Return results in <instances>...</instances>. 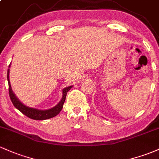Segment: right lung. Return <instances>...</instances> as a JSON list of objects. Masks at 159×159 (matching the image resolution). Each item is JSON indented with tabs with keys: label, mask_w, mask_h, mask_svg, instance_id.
<instances>
[{
	"label": "right lung",
	"mask_w": 159,
	"mask_h": 159,
	"mask_svg": "<svg viewBox=\"0 0 159 159\" xmlns=\"http://www.w3.org/2000/svg\"><path fill=\"white\" fill-rule=\"evenodd\" d=\"M11 66L10 64L9 66ZM9 70L8 69L7 70V80H8V85H9V95L11 100L13 103V105H14V107L16 108H17L20 111H21L23 114H25L26 117H30V118L33 119V120H46V119L52 118V117H55L56 115H57L60 113L61 110H62L63 106H64V103L65 102L66 96V93L72 88V86H68L66 88L64 89L63 90V96L62 99L61 100V102L56 105L55 107H52V108L48 109V110L45 111H42V110H38V109L32 108V107H26L25 105H23L20 101L18 100V98L15 96V95L13 94V91H12V89L11 86V83H10L9 80Z\"/></svg>",
	"instance_id": "obj_1"
}]
</instances>
